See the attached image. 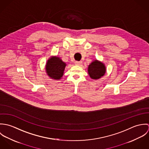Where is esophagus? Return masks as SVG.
<instances>
[{
  "label": "esophagus",
  "instance_id": "esophagus-1",
  "mask_svg": "<svg viewBox=\"0 0 149 149\" xmlns=\"http://www.w3.org/2000/svg\"><path fill=\"white\" fill-rule=\"evenodd\" d=\"M81 64H82V61H75L74 62V64L76 65H80Z\"/></svg>",
  "mask_w": 149,
  "mask_h": 149
}]
</instances>
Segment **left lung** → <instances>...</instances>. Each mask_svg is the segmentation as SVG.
I'll return each mask as SVG.
<instances>
[{"instance_id": "8db88e82", "label": "left lung", "mask_w": 149, "mask_h": 149, "mask_svg": "<svg viewBox=\"0 0 149 149\" xmlns=\"http://www.w3.org/2000/svg\"><path fill=\"white\" fill-rule=\"evenodd\" d=\"M106 72L105 65L102 62L95 60L89 65L88 72L92 79L97 80L103 76Z\"/></svg>"}]
</instances>
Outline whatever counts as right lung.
Returning <instances> with one entry per match:
<instances>
[{
    "label": "right lung",
    "instance_id": "obj_1",
    "mask_svg": "<svg viewBox=\"0 0 149 149\" xmlns=\"http://www.w3.org/2000/svg\"><path fill=\"white\" fill-rule=\"evenodd\" d=\"M66 63L60 57H50L46 64V72L47 74L52 79L58 80L64 74Z\"/></svg>",
    "mask_w": 149,
    "mask_h": 149
}]
</instances>
